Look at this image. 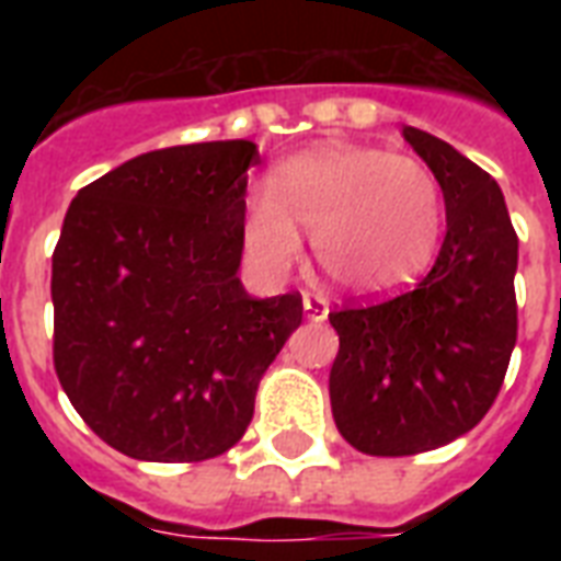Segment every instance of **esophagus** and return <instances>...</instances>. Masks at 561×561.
<instances>
[{
	"mask_svg": "<svg viewBox=\"0 0 561 561\" xmlns=\"http://www.w3.org/2000/svg\"><path fill=\"white\" fill-rule=\"evenodd\" d=\"M302 311H306V320H311V323H320V320H325V317H329V299L314 297V294H306V297H302Z\"/></svg>",
	"mask_w": 561,
	"mask_h": 561,
	"instance_id": "1",
	"label": "esophagus"
}]
</instances>
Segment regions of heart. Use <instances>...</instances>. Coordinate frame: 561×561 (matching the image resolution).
Wrapping results in <instances>:
<instances>
[{
    "mask_svg": "<svg viewBox=\"0 0 561 561\" xmlns=\"http://www.w3.org/2000/svg\"><path fill=\"white\" fill-rule=\"evenodd\" d=\"M443 194L427 165L369 145H320L273 171L271 194L247 201L244 244L282 276L314 232L325 279L352 297H390L431 267L443 238Z\"/></svg>",
    "mask_w": 561,
    "mask_h": 561,
    "instance_id": "heart-1",
    "label": "heart"
}]
</instances>
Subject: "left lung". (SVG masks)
<instances>
[{
  "label": "left lung",
  "mask_w": 561,
  "mask_h": 561,
  "mask_svg": "<svg viewBox=\"0 0 561 561\" xmlns=\"http://www.w3.org/2000/svg\"><path fill=\"white\" fill-rule=\"evenodd\" d=\"M443 188L445 241L416 288L332 311L334 425L373 457L434 451L469 434L504 383L518 334V236L504 192L443 139L404 127Z\"/></svg>",
  "instance_id": "1"
}]
</instances>
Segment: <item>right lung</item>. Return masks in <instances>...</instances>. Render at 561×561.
Segmentation results:
<instances>
[{
  "instance_id": "obj_1",
  "label": "right lung",
  "mask_w": 561,
  "mask_h": 561,
  "mask_svg": "<svg viewBox=\"0 0 561 561\" xmlns=\"http://www.w3.org/2000/svg\"><path fill=\"white\" fill-rule=\"evenodd\" d=\"M250 139L139 153L72 201L51 255L55 369L116 451L197 462L229 451L302 323V297L253 299L244 253Z\"/></svg>"
}]
</instances>
